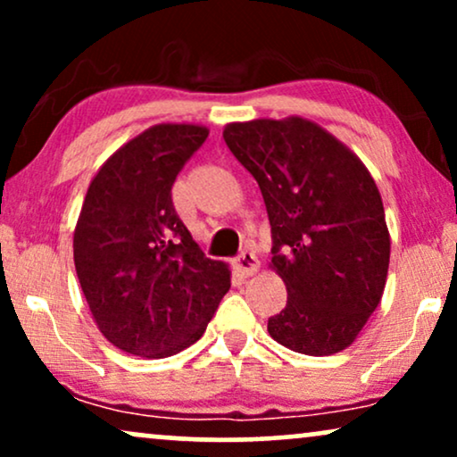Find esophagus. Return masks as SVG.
<instances>
[{
    "mask_svg": "<svg viewBox=\"0 0 457 457\" xmlns=\"http://www.w3.org/2000/svg\"><path fill=\"white\" fill-rule=\"evenodd\" d=\"M233 268L239 277H252V274L260 270V260L253 252H247L245 249V252L239 253V258L233 260Z\"/></svg>",
    "mask_w": 457,
    "mask_h": 457,
    "instance_id": "34e87169",
    "label": "esophagus"
}]
</instances>
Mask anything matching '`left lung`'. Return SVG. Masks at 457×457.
Instances as JSON below:
<instances>
[{
  "label": "left lung",
  "mask_w": 457,
  "mask_h": 457,
  "mask_svg": "<svg viewBox=\"0 0 457 457\" xmlns=\"http://www.w3.org/2000/svg\"><path fill=\"white\" fill-rule=\"evenodd\" d=\"M258 180L287 305L268 318L280 345L333 355L352 345L383 297L391 237L383 199L361 160L302 116L230 122L222 130Z\"/></svg>",
  "instance_id": "left-lung-1"
}]
</instances>
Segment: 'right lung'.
I'll return each mask as SVG.
<instances>
[{"label":"right lung","mask_w":457,"mask_h":457,"mask_svg":"<svg viewBox=\"0 0 457 457\" xmlns=\"http://www.w3.org/2000/svg\"><path fill=\"white\" fill-rule=\"evenodd\" d=\"M202 124L162 122L104 162L74 228V268L97 328L122 352L168 358L204 335L230 287L177 216L172 185Z\"/></svg>","instance_id":"obj_1"}]
</instances>
